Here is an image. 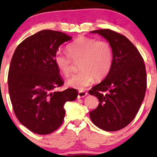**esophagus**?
<instances>
[{"instance_id":"1","label":"esophagus","mask_w":157,"mask_h":157,"mask_svg":"<svg viewBox=\"0 0 157 157\" xmlns=\"http://www.w3.org/2000/svg\"><path fill=\"white\" fill-rule=\"evenodd\" d=\"M86 95H87V92L83 91V90H80V91L78 92V95H77V98H84Z\"/></svg>"}]
</instances>
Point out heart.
<instances>
[{
  "instance_id": "heart-1",
  "label": "heart",
  "mask_w": 157,
  "mask_h": 157,
  "mask_svg": "<svg viewBox=\"0 0 157 157\" xmlns=\"http://www.w3.org/2000/svg\"><path fill=\"white\" fill-rule=\"evenodd\" d=\"M67 52L69 55L58 50L54 60L58 70L64 76L71 73L72 60H80L79 69L81 70L68 79L67 85L69 87L84 89L94 79H103L111 70L113 54L111 46L107 41L81 36L67 46Z\"/></svg>"
}]
</instances>
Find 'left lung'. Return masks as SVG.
<instances>
[{
	"label": "left lung",
	"mask_w": 157,
	"mask_h": 157,
	"mask_svg": "<svg viewBox=\"0 0 157 157\" xmlns=\"http://www.w3.org/2000/svg\"><path fill=\"white\" fill-rule=\"evenodd\" d=\"M107 39L111 46L113 62L110 72L92 87L99 105L90 112L92 122L102 130L124 128L136 116L147 90V72L141 54L124 35L110 29L90 31Z\"/></svg>",
	"instance_id": "obj_1"
}]
</instances>
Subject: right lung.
Segmentation results:
<instances>
[{"label": "right lung", "instance_id": "1", "mask_svg": "<svg viewBox=\"0 0 157 157\" xmlns=\"http://www.w3.org/2000/svg\"><path fill=\"white\" fill-rule=\"evenodd\" d=\"M72 37L57 31L42 30L24 39L16 47L8 76V92L13 111L21 124L40 135L61 126L64 105L73 101L77 90L56 91L64 84L54 63L59 46Z\"/></svg>", "mask_w": 157, "mask_h": 157}]
</instances>
